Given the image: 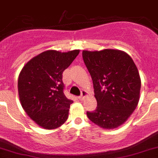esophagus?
Returning a JSON list of instances; mask_svg holds the SVG:
<instances>
[{
	"label": "esophagus",
	"mask_w": 158,
	"mask_h": 158,
	"mask_svg": "<svg viewBox=\"0 0 158 158\" xmlns=\"http://www.w3.org/2000/svg\"><path fill=\"white\" fill-rule=\"evenodd\" d=\"M86 95H87V92H85V91H84V90L82 91V92H81L80 96H79V99H80V100L83 99L84 97L86 96Z\"/></svg>",
	"instance_id": "34e87169"
}]
</instances>
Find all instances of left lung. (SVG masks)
I'll use <instances>...</instances> for the list:
<instances>
[{
  "instance_id": "obj_1",
  "label": "left lung",
  "mask_w": 158,
  "mask_h": 158,
  "mask_svg": "<svg viewBox=\"0 0 158 158\" xmlns=\"http://www.w3.org/2000/svg\"><path fill=\"white\" fill-rule=\"evenodd\" d=\"M93 82L96 109L87 111L89 120L111 129L124 123L138 106L141 79L133 60L117 49L82 51Z\"/></svg>"
}]
</instances>
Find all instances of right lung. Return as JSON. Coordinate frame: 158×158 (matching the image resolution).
<instances>
[{
    "mask_svg": "<svg viewBox=\"0 0 158 158\" xmlns=\"http://www.w3.org/2000/svg\"><path fill=\"white\" fill-rule=\"evenodd\" d=\"M79 49L61 52L47 50L30 60L18 78L21 106L28 116L45 129L61 126L68 118L73 100L65 95L63 73Z\"/></svg>",
    "mask_w": 158,
    "mask_h": 158,
    "instance_id": "right-lung-1",
    "label": "right lung"
}]
</instances>
